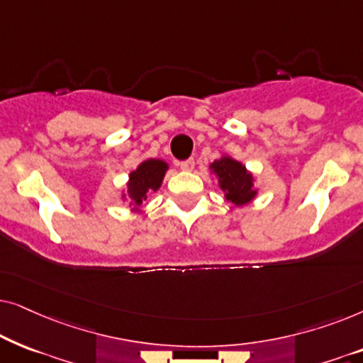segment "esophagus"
Returning <instances> with one entry per match:
<instances>
[{"label":"esophagus","mask_w":363,"mask_h":363,"mask_svg":"<svg viewBox=\"0 0 363 363\" xmlns=\"http://www.w3.org/2000/svg\"><path fill=\"white\" fill-rule=\"evenodd\" d=\"M180 168L183 172H191L195 168V160L193 158H188L185 162H180Z\"/></svg>","instance_id":"1"}]
</instances>
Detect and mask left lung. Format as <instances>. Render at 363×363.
Here are the masks:
<instances>
[{"label": "left lung", "mask_w": 363, "mask_h": 363, "mask_svg": "<svg viewBox=\"0 0 363 363\" xmlns=\"http://www.w3.org/2000/svg\"><path fill=\"white\" fill-rule=\"evenodd\" d=\"M210 170L216 177L218 186L225 193L226 201L235 206H245L257 196L255 175L231 155H221L210 163Z\"/></svg>", "instance_id": "obj_1"}]
</instances>
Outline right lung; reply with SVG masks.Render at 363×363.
<instances>
[{"label": "right lung", "instance_id": "obj_1", "mask_svg": "<svg viewBox=\"0 0 363 363\" xmlns=\"http://www.w3.org/2000/svg\"><path fill=\"white\" fill-rule=\"evenodd\" d=\"M168 168H170L168 163L162 158H147L138 163L135 170L128 173V182L121 193L122 201H128L132 211L140 215L142 205L148 198V193L160 190Z\"/></svg>", "mask_w": 363, "mask_h": 363}]
</instances>
